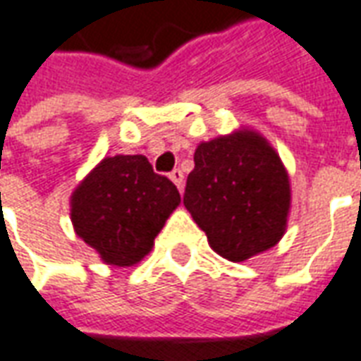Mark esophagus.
Listing matches in <instances>:
<instances>
[{"instance_id": "34e87169", "label": "esophagus", "mask_w": 361, "mask_h": 361, "mask_svg": "<svg viewBox=\"0 0 361 361\" xmlns=\"http://www.w3.org/2000/svg\"><path fill=\"white\" fill-rule=\"evenodd\" d=\"M170 180L176 183V188L180 189V191H183V172H181V170H173V172L170 173Z\"/></svg>"}]
</instances>
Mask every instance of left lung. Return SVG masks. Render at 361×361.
Here are the masks:
<instances>
[{"instance_id": "1", "label": "left lung", "mask_w": 361, "mask_h": 361, "mask_svg": "<svg viewBox=\"0 0 361 361\" xmlns=\"http://www.w3.org/2000/svg\"><path fill=\"white\" fill-rule=\"evenodd\" d=\"M193 162L183 205L219 256L244 262L281 240L291 183L276 148L259 133L238 128L201 142Z\"/></svg>"}]
</instances>
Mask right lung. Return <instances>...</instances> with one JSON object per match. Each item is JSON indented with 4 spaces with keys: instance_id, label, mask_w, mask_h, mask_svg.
Instances as JSON below:
<instances>
[{
    "instance_id": "1",
    "label": "right lung",
    "mask_w": 361,
    "mask_h": 361,
    "mask_svg": "<svg viewBox=\"0 0 361 361\" xmlns=\"http://www.w3.org/2000/svg\"><path fill=\"white\" fill-rule=\"evenodd\" d=\"M180 201L178 188L154 173L146 156H107L72 191L70 219L103 264L128 268L152 250Z\"/></svg>"
}]
</instances>
